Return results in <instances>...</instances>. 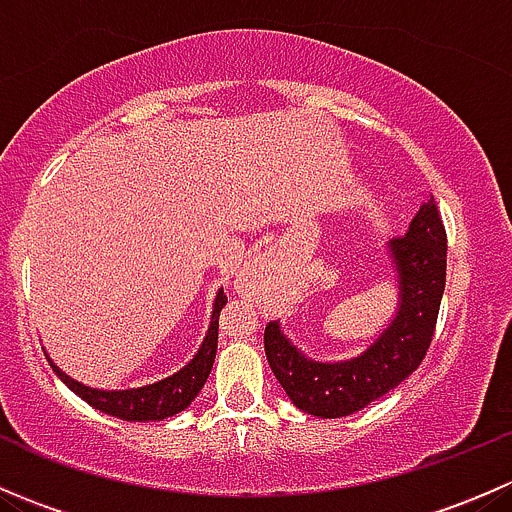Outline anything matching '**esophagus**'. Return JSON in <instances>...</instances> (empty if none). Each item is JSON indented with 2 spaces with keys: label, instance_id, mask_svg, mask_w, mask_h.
<instances>
[{
  "label": "esophagus",
  "instance_id": "1",
  "mask_svg": "<svg viewBox=\"0 0 512 512\" xmlns=\"http://www.w3.org/2000/svg\"><path fill=\"white\" fill-rule=\"evenodd\" d=\"M275 270H277V267H275V257H272V255L257 257V260L252 262V265H247L245 270H242L240 285H242V289H252V287L257 285V282L265 280V277L272 275V272H275Z\"/></svg>",
  "mask_w": 512,
  "mask_h": 512
}]
</instances>
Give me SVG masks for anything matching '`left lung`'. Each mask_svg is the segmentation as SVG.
I'll return each mask as SVG.
<instances>
[{
  "instance_id": "8db88e82",
  "label": "left lung",
  "mask_w": 512,
  "mask_h": 512,
  "mask_svg": "<svg viewBox=\"0 0 512 512\" xmlns=\"http://www.w3.org/2000/svg\"><path fill=\"white\" fill-rule=\"evenodd\" d=\"M446 250V227L431 195L418 208L406 235L389 242L399 282L394 319L354 359H309L285 337L280 322L267 324V361L297 409L319 418L352 416L414 374L436 329L446 287Z\"/></svg>"
}]
</instances>
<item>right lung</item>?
I'll list each match as a JSON object with an SVG mask.
<instances>
[{
	"label": "right lung",
	"mask_w": 512,
	"mask_h": 512,
	"mask_svg": "<svg viewBox=\"0 0 512 512\" xmlns=\"http://www.w3.org/2000/svg\"><path fill=\"white\" fill-rule=\"evenodd\" d=\"M225 302L227 297L223 289H220L213 304V314H210L208 334H205L198 354H195L183 369L175 371L173 376H165V379L156 381V384L138 386V389L126 391L91 389V386H84L81 381H74L71 376H66L59 366H54L51 359L49 364L51 369L56 371V376H59L76 396H81L86 404L103 411V414L123 418V421H163V418L175 416L183 409H188L190 401L200 394V389H203L205 381H208L210 369H213L215 361V352H218V317L220 309L225 307Z\"/></svg>",
	"instance_id": "obj_1"
}]
</instances>
